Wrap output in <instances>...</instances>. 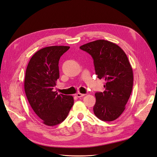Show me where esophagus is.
I'll return each instance as SVG.
<instances>
[{
    "instance_id": "obj_1",
    "label": "esophagus",
    "mask_w": 157,
    "mask_h": 157,
    "mask_svg": "<svg viewBox=\"0 0 157 157\" xmlns=\"http://www.w3.org/2000/svg\"><path fill=\"white\" fill-rule=\"evenodd\" d=\"M85 96L84 94L79 93V92H78V93L76 94V96H77L78 98H81V97H83V96Z\"/></svg>"
}]
</instances>
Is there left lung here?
<instances>
[{
    "label": "left lung",
    "mask_w": 157,
    "mask_h": 157,
    "mask_svg": "<svg viewBox=\"0 0 157 157\" xmlns=\"http://www.w3.org/2000/svg\"><path fill=\"white\" fill-rule=\"evenodd\" d=\"M79 48L92 56L98 78L105 81V90L95 94L94 113L102 121L115 120L124 111L132 89L133 73L128 58L119 46L105 40H94Z\"/></svg>",
    "instance_id": "1"
}]
</instances>
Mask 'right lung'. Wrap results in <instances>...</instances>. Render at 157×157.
<instances>
[{
	"instance_id": "add662e5",
	"label": "right lung",
	"mask_w": 157,
	"mask_h": 157,
	"mask_svg": "<svg viewBox=\"0 0 157 157\" xmlns=\"http://www.w3.org/2000/svg\"><path fill=\"white\" fill-rule=\"evenodd\" d=\"M69 48L67 46H52L40 49L32 57L26 68L27 99L35 113L48 126L65 120L74 104L72 96L57 94L53 90L59 78V59Z\"/></svg>"
}]
</instances>
